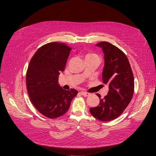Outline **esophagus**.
Here are the masks:
<instances>
[{"mask_svg":"<svg viewBox=\"0 0 156 156\" xmlns=\"http://www.w3.org/2000/svg\"><path fill=\"white\" fill-rule=\"evenodd\" d=\"M80 93H81L83 96H85V97H87V96H90V94L88 93V92H83V91H82V92H81Z\"/></svg>","mask_w":156,"mask_h":156,"instance_id":"1","label":"esophagus"}]
</instances>
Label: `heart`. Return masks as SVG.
I'll list each match as a JSON object with an SVG mask.
<instances>
[{
  "label": "heart",
  "mask_w": 156,
  "mask_h": 156,
  "mask_svg": "<svg viewBox=\"0 0 156 156\" xmlns=\"http://www.w3.org/2000/svg\"><path fill=\"white\" fill-rule=\"evenodd\" d=\"M86 57H96V58H98V56L97 55L94 54V53H88L86 55Z\"/></svg>",
  "instance_id": "1"
}]
</instances>
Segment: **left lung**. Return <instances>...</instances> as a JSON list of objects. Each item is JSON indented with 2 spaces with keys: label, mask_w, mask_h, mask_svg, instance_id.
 I'll list each match as a JSON object with an SVG mask.
<instances>
[{
  "label": "left lung",
  "mask_w": 156,
  "mask_h": 156,
  "mask_svg": "<svg viewBox=\"0 0 156 156\" xmlns=\"http://www.w3.org/2000/svg\"><path fill=\"white\" fill-rule=\"evenodd\" d=\"M104 53L105 66L102 80L108 84L107 95L96 107L90 108L91 115L99 120L107 122L114 120L122 115L129 105L134 92V77L129 60L123 51L108 42H100Z\"/></svg>",
  "instance_id": "obj_1"
}]
</instances>
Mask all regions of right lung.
I'll list each match as a JSON object with an SVG mask.
<instances>
[{
    "mask_svg": "<svg viewBox=\"0 0 156 156\" xmlns=\"http://www.w3.org/2000/svg\"><path fill=\"white\" fill-rule=\"evenodd\" d=\"M71 50L64 43L47 44L37 50L27 69L26 84L30 100L36 109L49 119L64 115L78 93L73 88L64 90L58 82Z\"/></svg>",
    "mask_w": 156,
    "mask_h": 156,
    "instance_id": "1",
    "label": "right lung"
}]
</instances>
